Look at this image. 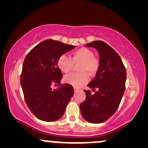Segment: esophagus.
<instances>
[{
  "label": "esophagus",
  "mask_w": 148,
  "mask_h": 148,
  "mask_svg": "<svg viewBox=\"0 0 148 148\" xmlns=\"http://www.w3.org/2000/svg\"><path fill=\"white\" fill-rule=\"evenodd\" d=\"M79 89H78V88H74V91L77 92V91H79Z\"/></svg>",
  "instance_id": "esophagus-1"
}]
</instances>
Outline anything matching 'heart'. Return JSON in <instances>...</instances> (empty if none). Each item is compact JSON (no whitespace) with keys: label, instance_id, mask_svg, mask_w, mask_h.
Segmentation results:
<instances>
[{"label":"heart","instance_id":"b5f03b06","mask_svg":"<svg viewBox=\"0 0 148 148\" xmlns=\"http://www.w3.org/2000/svg\"><path fill=\"white\" fill-rule=\"evenodd\" d=\"M80 63L77 69L79 72H73L64 77V81L74 87L83 86L88 81V76L95 75L99 67V61L94 56V53L88 48H81L72 53L69 58L66 55L60 56L58 60V65L64 73H68L74 67V64Z\"/></svg>","mask_w":148,"mask_h":148}]
</instances>
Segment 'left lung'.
Returning a JSON list of instances; mask_svg holds the SVG:
<instances>
[{"instance_id":"left-lung-1","label":"left lung","mask_w":148,"mask_h":148,"mask_svg":"<svg viewBox=\"0 0 148 148\" xmlns=\"http://www.w3.org/2000/svg\"><path fill=\"white\" fill-rule=\"evenodd\" d=\"M94 47L99 56V67L95 79L88 85L95 90H84L86 100L80 104L82 116L90 123H101L115 113L125 90L127 72L120 56L109 45L102 41L86 44Z\"/></svg>"}]
</instances>
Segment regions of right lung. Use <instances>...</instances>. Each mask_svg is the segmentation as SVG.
Masks as SVG:
<instances>
[{
	"label": "right lung",
	"instance_id": "right-lung-1",
	"mask_svg": "<svg viewBox=\"0 0 148 148\" xmlns=\"http://www.w3.org/2000/svg\"><path fill=\"white\" fill-rule=\"evenodd\" d=\"M74 48V46L47 40L35 46L25 58L21 88L28 108L40 120L52 122L60 119L74 95L72 86L60 84L62 74L58 60ZM52 84H60V87L52 90Z\"/></svg>",
	"mask_w": 148,
	"mask_h": 148
}]
</instances>
